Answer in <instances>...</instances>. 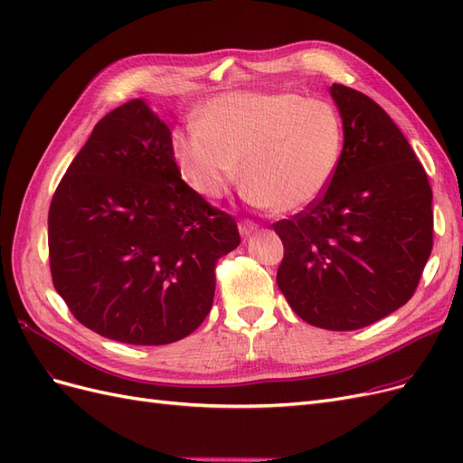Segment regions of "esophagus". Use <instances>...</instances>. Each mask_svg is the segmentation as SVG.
Masks as SVG:
<instances>
[{
  "label": "esophagus",
  "mask_w": 463,
  "mask_h": 463,
  "mask_svg": "<svg viewBox=\"0 0 463 463\" xmlns=\"http://www.w3.org/2000/svg\"><path fill=\"white\" fill-rule=\"evenodd\" d=\"M259 230V226L255 222H250V220H241L240 222V233L243 235V237H249L250 233H255Z\"/></svg>",
  "instance_id": "34e87169"
}]
</instances>
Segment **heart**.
I'll use <instances>...</instances> for the list:
<instances>
[{
  "label": "heart",
  "mask_w": 463,
  "mask_h": 463,
  "mask_svg": "<svg viewBox=\"0 0 463 463\" xmlns=\"http://www.w3.org/2000/svg\"><path fill=\"white\" fill-rule=\"evenodd\" d=\"M344 137L340 111L326 100L237 90L208 100L197 125L174 131L172 156L203 197L226 194L243 167L249 203L289 214L325 194L338 172Z\"/></svg>",
  "instance_id": "1"
}]
</instances>
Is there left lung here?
<instances>
[{"label": "left lung", "instance_id": "1", "mask_svg": "<svg viewBox=\"0 0 463 463\" xmlns=\"http://www.w3.org/2000/svg\"><path fill=\"white\" fill-rule=\"evenodd\" d=\"M344 152L322 197L274 223L276 282L305 322L357 330L408 303L432 249V191L408 138L363 92L330 87Z\"/></svg>", "mask_w": 463, "mask_h": 463}]
</instances>
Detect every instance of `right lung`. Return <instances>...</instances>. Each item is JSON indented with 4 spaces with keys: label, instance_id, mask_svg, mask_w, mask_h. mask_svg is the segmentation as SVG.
I'll return each instance as SVG.
<instances>
[{
    "label": "right lung",
    "instance_id": "right-lung-1",
    "mask_svg": "<svg viewBox=\"0 0 463 463\" xmlns=\"http://www.w3.org/2000/svg\"><path fill=\"white\" fill-rule=\"evenodd\" d=\"M235 220L193 191L172 131L143 98L96 123L50 204L53 288L104 338L164 345L201 326Z\"/></svg>",
    "mask_w": 463,
    "mask_h": 463
}]
</instances>
